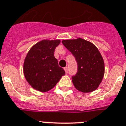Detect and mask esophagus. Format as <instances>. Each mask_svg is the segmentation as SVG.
Segmentation results:
<instances>
[{
    "label": "esophagus",
    "instance_id": "34e87169",
    "mask_svg": "<svg viewBox=\"0 0 126 126\" xmlns=\"http://www.w3.org/2000/svg\"><path fill=\"white\" fill-rule=\"evenodd\" d=\"M64 70H65V73L67 74V73H68V68H67V67H65L64 68Z\"/></svg>",
    "mask_w": 126,
    "mask_h": 126
}]
</instances>
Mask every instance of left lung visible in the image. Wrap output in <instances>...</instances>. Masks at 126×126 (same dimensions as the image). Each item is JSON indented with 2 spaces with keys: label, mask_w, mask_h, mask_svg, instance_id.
<instances>
[{
  "label": "left lung",
  "mask_w": 126,
  "mask_h": 126,
  "mask_svg": "<svg viewBox=\"0 0 126 126\" xmlns=\"http://www.w3.org/2000/svg\"><path fill=\"white\" fill-rule=\"evenodd\" d=\"M62 43L75 57L78 71L72 77L74 86L82 93L97 89L104 75V63L98 48L82 38L63 40Z\"/></svg>",
  "instance_id": "8db88e82"
}]
</instances>
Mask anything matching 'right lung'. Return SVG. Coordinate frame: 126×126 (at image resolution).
I'll list each match as a JSON object with an SVG mask.
<instances>
[{
    "label": "right lung",
    "instance_id": "obj_1",
    "mask_svg": "<svg viewBox=\"0 0 126 126\" xmlns=\"http://www.w3.org/2000/svg\"><path fill=\"white\" fill-rule=\"evenodd\" d=\"M59 40H44L35 44L28 53L24 62L25 78L32 88L47 92L54 87L65 71L58 65L54 57Z\"/></svg>",
    "mask_w": 126,
    "mask_h": 126
}]
</instances>
